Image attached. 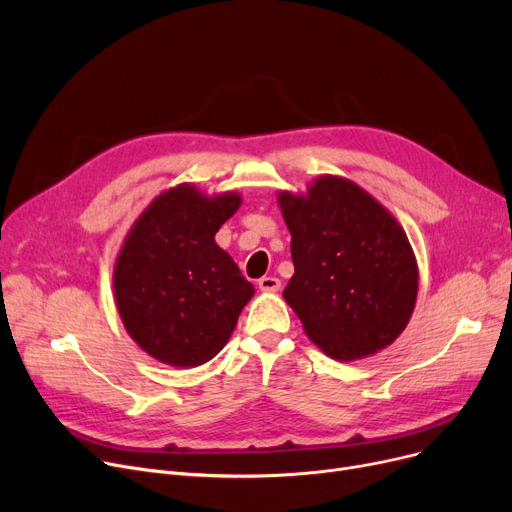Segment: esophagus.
Returning a JSON list of instances; mask_svg holds the SVG:
<instances>
[{
	"mask_svg": "<svg viewBox=\"0 0 512 512\" xmlns=\"http://www.w3.org/2000/svg\"><path fill=\"white\" fill-rule=\"evenodd\" d=\"M261 292H278L280 290V280L274 276H265L259 280Z\"/></svg>",
	"mask_w": 512,
	"mask_h": 512,
	"instance_id": "obj_1",
	"label": "esophagus"
}]
</instances>
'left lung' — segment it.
Masks as SVG:
<instances>
[{"label": "left lung", "mask_w": 512, "mask_h": 512, "mask_svg": "<svg viewBox=\"0 0 512 512\" xmlns=\"http://www.w3.org/2000/svg\"><path fill=\"white\" fill-rule=\"evenodd\" d=\"M294 276L282 297L336 361L382 351L407 328L419 290L411 242L357 182L324 174L307 193H278Z\"/></svg>", "instance_id": "left-lung-1"}]
</instances>
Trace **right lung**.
<instances>
[{
    "label": "right lung",
    "mask_w": 512,
    "mask_h": 512,
    "mask_svg": "<svg viewBox=\"0 0 512 512\" xmlns=\"http://www.w3.org/2000/svg\"><path fill=\"white\" fill-rule=\"evenodd\" d=\"M238 193L195 184L159 193L128 230L114 263V297L128 336L159 363L197 367L218 355L255 286L218 247L215 232Z\"/></svg>",
    "instance_id": "add662e5"
}]
</instances>
